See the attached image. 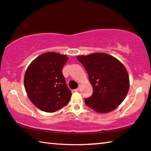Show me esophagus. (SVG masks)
<instances>
[{
	"instance_id": "obj_1",
	"label": "esophagus",
	"mask_w": 151,
	"mask_h": 151,
	"mask_svg": "<svg viewBox=\"0 0 151 151\" xmlns=\"http://www.w3.org/2000/svg\"><path fill=\"white\" fill-rule=\"evenodd\" d=\"M80 87H78V88H76V89H75V91H78L80 90Z\"/></svg>"
}]
</instances>
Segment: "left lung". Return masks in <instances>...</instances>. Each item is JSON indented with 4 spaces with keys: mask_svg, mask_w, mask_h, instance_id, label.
I'll list each match as a JSON object with an SVG mask.
<instances>
[{
    "mask_svg": "<svg viewBox=\"0 0 151 151\" xmlns=\"http://www.w3.org/2000/svg\"><path fill=\"white\" fill-rule=\"evenodd\" d=\"M86 69L93 94L85 99L87 106L99 113H106L120 105L127 96L129 79L125 66L113 56L104 53L78 55Z\"/></svg>",
    "mask_w": 151,
    "mask_h": 151,
    "instance_id": "left-lung-1",
    "label": "left lung"
}]
</instances>
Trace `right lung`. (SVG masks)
Segmentation results:
<instances>
[{"label":"right lung","mask_w":151,"mask_h":151,"mask_svg":"<svg viewBox=\"0 0 151 151\" xmlns=\"http://www.w3.org/2000/svg\"><path fill=\"white\" fill-rule=\"evenodd\" d=\"M68 60L66 55L47 52L34 60L27 68L24 87L32 104L41 111L55 112L70 102L72 93L62 74Z\"/></svg>","instance_id":"add662e5"}]
</instances>
